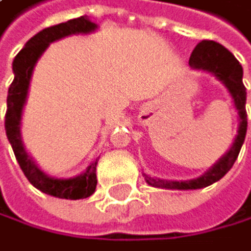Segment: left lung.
<instances>
[{
  "label": "left lung",
  "instance_id": "left-lung-1",
  "mask_svg": "<svg viewBox=\"0 0 251 251\" xmlns=\"http://www.w3.org/2000/svg\"><path fill=\"white\" fill-rule=\"evenodd\" d=\"M190 68L193 71H203L214 75L231 95L234 108L238 111V134L234 137V142L230 147V150L213 165V167L202 174L199 177H194L190 180H167L160 177H151L148 174H143L145 180L148 185L156 188H165V190H199L205 188L208 185L218 182L227 174L233 163L236 162L241 147L245 140L247 134V111H245V101H247V92L242 83V66L239 61L234 58V55L225 49L222 44L216 41L203 40L196 48H194L191 57H190Z\"/></svg>",
  "mask_w": 251,
  "mask_h": 251
}]
</instances>
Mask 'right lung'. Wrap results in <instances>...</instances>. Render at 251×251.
I'll list each match as a JSON object with an SVG mask.
<instances>
[{
	"mask_svg": "<svg viewBox=\"0 0 251 251\" xmlns=\"http://www.w3.org/2000/svg\"><path fill=\"white\" fill-rule=\"evenodd\" d=\"M97 24L92 23L88 17L74 18L66 23L57 24V26L46 27L24 44V48L18 52L12 63L13 81L7 94V112H6V134L12 145L20 167L24 176L40 191L60 199H84L94 194L97 187V162L95 159L89 167L74 177H52L44 173L38 163L24 148L21 137V119L23 109L27 101L29 86L32 80L33 69L41 55L46 52L49 44L58 41L69 35H88L97 30Z\"/></svg>",
	"mask_w": 251,
	"mask_h": 251,
	"instance_id": "obj_1",
	"label": "right lung"
}]
</instances>
